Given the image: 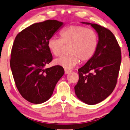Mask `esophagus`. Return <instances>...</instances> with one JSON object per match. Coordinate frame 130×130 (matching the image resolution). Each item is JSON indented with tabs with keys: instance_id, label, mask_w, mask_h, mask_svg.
I'll return each instance as SVG.
<instances>
[{
	"instance_id": "obj_1",
	"label": "esophagus",
	"mask_w": 130,
	"mask_h": 130,
	"mask_svg": "<svg viewBox=\"0 0 130 130\" xmlns=\"http://www.w3.org/2000/svg\"><path fill=\"white\" fill-rule=\"evenodd\" d=\"M72 71L70 70H67V69H65V75H67V74H69L70 73H71Z\"/></svg>"
}]
</instances>
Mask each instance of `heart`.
<instances>
[{"mask_svg":"<svg viewBox=\"0 0 130 130\" xmlns=\"http://www.w3.org/2000/svg\"><path fill=\"white\" fill-rule=\"evenodd\" d=\"M60 39L51 38L47 41V47L55 56L62 53L65 45H69L67 55L54 60L55 65L66 69L73 68L77 64L87 62L93 57L99 44L97 32L92 29L80 25H72L60 32Z\"/></svg>","mask_w":130,"mask_h":130,"instance_id":"1","label":"heart"}]
</instances>
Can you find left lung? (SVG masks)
<instances>
[{
	"label": "left lung",
	"instance_id": "8db88e82",
	"mask_svg": "<svg viewBox=\"0 0 130 130\" xmlns=\"http://www.w3.org/2000/svg\"><path fill=\"white\" fill-rule=\"evenodd\" d=\"M81 23L95 29L99 44L93 57L78 69L79 80L75 92L84 103L94 105L106 99L115 88L122 60L121 50L109 29L97 24Z\"/></svg>",
	"mask_w": 130,
	"mask_h": 130
}]
</instances>
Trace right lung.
I'll return each mask as SVG.
<instances>
[{"mask_svg": "<svg viewBox=\"0 0 130 130\" xmlns=\"http://www.w3.org/2000/svg\"><path fill=\"white\" fill-rule=\"evenodd\" d=\"M62 26L63 23L55 20L32 24L14 41L10 62L12 75L20 93L31 103L49 99L65 72L58 65L45 68L52 60L48 40Z\"/></svg>", "mask_w": 130, "mask_h": 130, "instance_id": "obj_1", "label": "right lung"}]
</instances>
